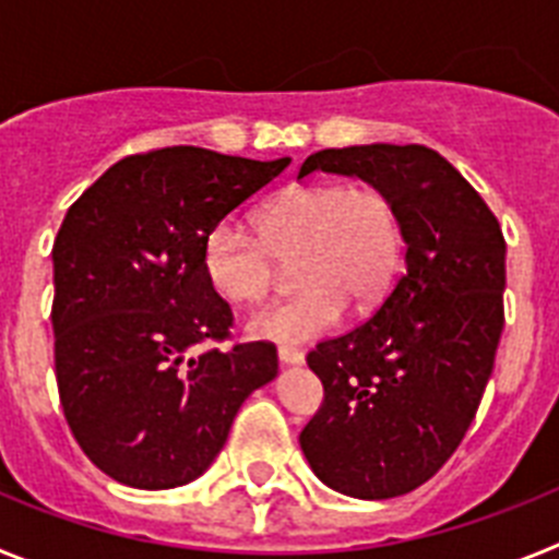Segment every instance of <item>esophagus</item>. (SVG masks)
Returning <instances> with one entry per match:
<instances>
[{"label": "esophagus", "mask_w": 559, "mask_h": 559, "mask_svg": "<svg viewBox=\"0 0 559 559\" xmlns=\"http://www.w3.org/2000/svg\"><path fill=\"white\" fill-rule=\"evenodd\" d=\"M276 355H280L283 364H305V353L296 347H280L276 349Z\"/></svg>", "instance_id": "1"}]
</instances>
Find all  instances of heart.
I'll list each match as a JSON object with an SVG mask.
<instances>
[{"instance_id": "obj_1", "label": "heart", "mask_w": 559, "mask_h": 559, "mask_svg": "<svg viewBox=\"0 0 559 559\" xmlns=\"http://www.w3.org/2000/svg\"><path fill=\"white\" fill-rule=\"evenodd\" d=\"M254 231L235 221L215 226L204 243V271L226 302L260 305L283 280L280 263H294L299 290L249 322L260 338H319L347 305L367 310L380 302L400 269L397 206L372 185L285 190L254 212Z\"/></svg>"}]
</instances>
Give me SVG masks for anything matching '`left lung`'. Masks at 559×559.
<instances>
[{
    "label": "left lung",
    "mask_w": 559,
    "mask_h": 559,
    "mask_svg": "<svg viewBox=\"0 0 559 559\" xmlns=\"http://www.w3.org/2000/svg\"><path fill=\"white\" fill-rule=\"evenodd\" d=\"M316 170L386 192L406 271L367 322L308 353L324 400L299 445L344 496H406L453 456L478 412L503 330L507 240L481 195L426 145L328 147L299 179Z\"/></svg>",
    "instance_id": "left-lung-1"
}]
</instances>
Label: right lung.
I'll list each match as a JSON object with an SVG mask.
<instances>
[{
    "label": "right lung",
    "mask_w": 559,
    "mask_h": 559,
    "mask_svg": "<svg viewBox=\"0 0 559 559\" xmlns=\"http://www.w3.org/2000/svg\"><path fill=\"white\" fill-rule=\"evenodd\" d=\"M288 165L156 147L108 167L69 206L52 246L58 397L114 481L167 490L199 478L237 408L276 374L271 341L210 347L231 341L235 316L206 280L204 243Z\"/></svg>",
    "instance_id": "obj_1"
}]
</instances>
